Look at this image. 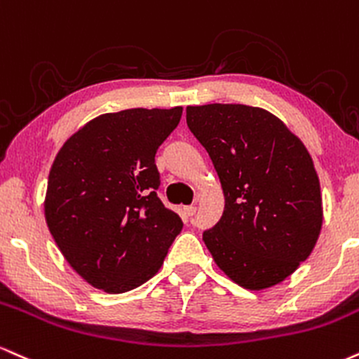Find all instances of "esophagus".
<instances>
[{"mask_svg":"<svg viewBox=\"0 0 359 359\" xmlns=\"http://www.w3.org/2000/svg\"><path fill=\"white\" fill-rule=\"evenodd\" d=\"M183 212H184V215H187V217H193V215L196 213V206H193V205H189V206H184V208H183Z\"/></svg>","mask_w":359,"mask_h":359,"instance_id":"34e87169","label":"esophagus"}]
</instances>
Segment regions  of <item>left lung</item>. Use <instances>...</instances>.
<instances>
[{"label":"left lung","mask_w":359,"mask_h":359,"mask_svg":"<svg viewBox=\"0 0 359 359\" xmlns=\"http://www.w3.org/2000/svg\"><path fill=\"white\" fill-rule=\"evenodd\" d=\"M187 124L212 159L225 196L220 222L203 233L206 248L240 287L280 284L321 233V187L309 151L260 107L189 105Z\"/></svg>","instance_id":"8db88e82"}]
</instances>
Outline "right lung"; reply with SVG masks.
I'll return each mask as SVG.
<instances>
[{"mask_svg": "<svg viewBox=\"0 0 359 359\" xmlns=\"http://www.w3.org/2000/svg\"><path fill=\"white\" fill-rule=\"evenodd\" d=\"M183 107L126 109L88 121L60 147L48 175L45 220L70 267L109 294L156 276L183 229L161 203L154 156Z\"/></svg>", "mask_w": 359, "mask_h": 359, "instance_id": "add662e5", "label": "right lung"}]
</instances>
